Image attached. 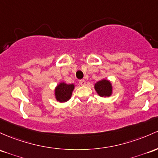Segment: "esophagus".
Returning <instances> with one entry per match:
<instances>
[{
    "label": "esophagus",
    "mask_w": 158,
    "mask_h": 158,
    "mask_svg": "<svg viewBox=\"0 0 158 158\" xmlns=\"http://www.w3.org/2000/svg\"><path fill=\"white\" fill-rule=\"evenodd\" d=\"M79 83L80 85H85L86 82H85V79H80V80L79 81Z\"/></svg>",
    "instance_id": "34e87169"
}]
</instances>
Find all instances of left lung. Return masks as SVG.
Returning a JSON list of instances; mask_svg holds the SVG:
<instances>
[{
	"label": "left lung",
	"instance_id": "obj_1",
	"mask_svg": "<svg viewBox=\"0 0 158 158\" xmlns=\"http://www.w3.org/2000/svg\"><path fill=\"white\" fill-rule=\"evenodd\" d=\"M94 88L100 97H110L112 94L111 83L106 79L97 82L94 85Z\"/></svg>",
	"mask_w": 158,
	"mask_h": 158
}]
</instances>
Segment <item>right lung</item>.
Here are the masks:
<instances>
[{"label":"right lung","instance_id":"1","mask_svg":"<svg viewBox=\"0 0 158 158\" xmlns=\"http://www.w3.org/2000/svg\"><path fill=\"white\" fill-rule=\"evenodd\" d=\"M74 89L73 85H67L64 82L60 83L55 88V97L58 101L67 102L70 100L72 95L73 90Z\"/></svg>","mask_w":158,"mask_h":158}]
</instances>
